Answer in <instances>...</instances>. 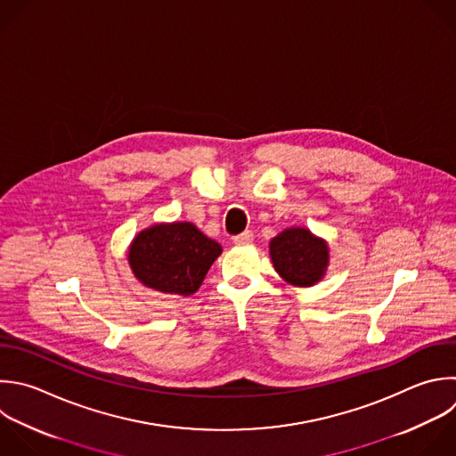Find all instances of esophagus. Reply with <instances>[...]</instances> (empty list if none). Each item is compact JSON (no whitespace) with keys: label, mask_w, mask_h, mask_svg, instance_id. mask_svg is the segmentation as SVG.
<instances>
[{"label":"esophagus","mask_w":456,"mask_h":456,"mask_svg":"<svg viewBox=\"0 0 456 456\" xmlns=\"http://www.w3.org/2000/svg\"><path fill=\"white\" fill-rule=\"evenodd\" d=\"M253 239H255V237H253V232H251V230H246V232L235 235V237H233V242H235L237 246H248V244L253 242Z\"/></svg>","instance_id":"1"}]
</instances>
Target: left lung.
Wrapping results in <instances>:
<instances>
[{"instance_id":"left-lung-1","label":"left lung","mask_w":456,"mask_h":456,"mask_svg":"<svg viewBox=\"0 0 456 456\" xmlns=\"http://www.w3.org/2000/svg\"><path fill=\"white\" fill-rule=\"evenodd\" d=\"M274 269L292 285L308 287L319 281L328 265V246L305 228H290L269 244Z\"/></svg>"}]
</instances>
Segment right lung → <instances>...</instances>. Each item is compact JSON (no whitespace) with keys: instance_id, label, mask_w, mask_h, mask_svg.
Returning a JSON list of instances; mask_svg holds the SVG:
<instances>
[{"instance_id":"obj_1","label":"right lung","mask_w":456,"mask_h":456,"mask_svg":"<svg viewBox=\"0 0 456 456\" xmlns=\"http://www.w3.org/2000/svg\"><path fill=\"white\" fill-rule=\"evenodd\" d=\"M221 246L191 223L157 224L141 232L128 253L134 274L148 287L191 296L205 280Z\"/></svg>"}]
</instances>
